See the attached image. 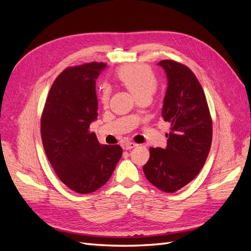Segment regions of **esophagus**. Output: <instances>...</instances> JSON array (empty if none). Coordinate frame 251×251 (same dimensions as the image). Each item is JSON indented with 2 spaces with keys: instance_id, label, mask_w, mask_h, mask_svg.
<instances>
[{
  "instance_id": "34e87169",
  "label": "esophagus",
  "mask_w": 251,
  "mask_h": 251,
  "mask_svg": "<svg viewBox=\"0 0 251 251\" xmlns=\"http://www.w3.org/2000/svg\"><path fill=\"white\" fill-rule=\"evenodd\" d=\"M137 146H138V144H136L135 142L127 141V142H126V143H125L124 148H125L126 150H131V149H134V148H136V147H137Z\"/></svg>"
}]
</instances>
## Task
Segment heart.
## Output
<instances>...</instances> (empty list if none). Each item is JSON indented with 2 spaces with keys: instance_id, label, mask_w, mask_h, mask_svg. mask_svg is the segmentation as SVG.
I'll list each match as a JSON object with an SVG mask.
<instances>
[{
  "instance_id": "heart-1",
  "label": "heart",
  "mask_w": 251,
  "mask_h": 251,
  "mask_svg": "<svg viewBox=\"0 0 251 251\" xmlns=\"http://www.w3.org/2000/svg\"><path fill=\"white\" fill-rule=\"evenodd\" d=\"M117 78L135 97L144 95L151 96L157 88V78L154 72L144 65H132L120 68L117 71ZM110 88L103 85L100 88V100L107 104L110 100Z\"/></svg>"
}]
</instances>
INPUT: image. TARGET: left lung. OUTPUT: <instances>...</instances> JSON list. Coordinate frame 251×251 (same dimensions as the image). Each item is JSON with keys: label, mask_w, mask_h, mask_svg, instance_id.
<instances>
[{"label": "left lung", "mask_w": 251, "mask_h": 251, "mask_svg": "<svg viewBox=\"0 0 251 251\" xmlns=\"http://www.w3.org/2000/svg\"><path fill=\"white\" fill-rule=\"evenodd\" d=\"M168 78L162 118L171 124L165 149L150 148L143 172L151 184L175 193L199 174L208 156L212 123L203 89L193 71L171 59L161 60Z\"/></svg>", "instance_id": "8db88e82"}]
</instances>
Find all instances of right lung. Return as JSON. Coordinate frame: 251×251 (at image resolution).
<instances>
[{
	"mask_svg": "<svg viewBox=\"0 0 251 251\" xmlns=\"http://www.w3.org/2000/svg\"><path fill=\"white\" fill-rule=\"evenodd\" d=\"M107 67L90 63L67 68L49 91L41 120L45 153L57 177L72 191L90 194L107 183L123 155L119 146H100L91 123L97 119L96 79Z\"/></svg>",
	"mask_w": 251,
	"mask_h": 251,
	"instance_id": "obj_1",
	"label": "right lung"
}]
</instances>
